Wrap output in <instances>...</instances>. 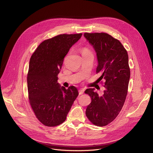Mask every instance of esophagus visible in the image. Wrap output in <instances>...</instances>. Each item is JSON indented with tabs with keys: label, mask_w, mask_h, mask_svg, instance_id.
I'll list each match as a JSON object with an SVG mask.
<instances>
[{
	"label": "esophagus",
	"mask_w": 153,
	"mask_h": 153,
	"mask_svg": "<svg viewBox=\"0 0 153 153\" xmlns=\"http://www.w3.org/2000/svg\"><path fill=\"white\" fill-rule=\"evenodd\" d=\"M83 92H84V90H82V89L79 90V95H82V94H83Z\"/></svg>",
	"instance_id": "1"
}]
</instances>
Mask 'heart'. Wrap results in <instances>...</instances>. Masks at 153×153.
Listing matches in <instances>:
<instances>
[{"instance_id":"heart-1","label":"heart","mask_w":153,"mask_h":153,"mask_svg":"<svg viewBox=\"0 0 153 153\" xmlns=\"http://www.w3.org/2000/svg\"><path fill=\"white\" fill-rule=\"evenodd\" d=\"M80 51H81V53H82V55H84V54H88V53H91L90 50L87 47H82L80 49Z\"/></svg>"}]
</instances>
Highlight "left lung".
Masks as SVG:
<instances>
[{"instance_id": "obj_1", "label": "left lung", "mask_w": 153, "mask_h": 153, "mask_svg": "<svg viewBox=\"0 0 153 153\" xmlns=\"http://www.w3.org/2000/svg\"><path fill=\"white\" fill-rule=\"evenodd\" d=\"M83 35L96 52V73L101 74L100 80H105L102 95L94 88L85 90L91 99L85 113L93 124L103 126L116 118L125 103L130 77L128 55L120 42L110 34L85 33Z\"/></svg>"}]
</instances>
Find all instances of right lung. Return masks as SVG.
I'll return each mask as SVG.
<instances>
[{
    "label": "right lung",
    "mask_w": 153,
    "mask_h": 153,
    "mask_svg": "<svg viewBox=\"0 0 153 153\" xmlns=\"http://www.w3.org/2000/svg\"><path fill=\"white\" fill-rule=\"evenodd\" d=\"M82 34H60L43 41L32 54L27 74L29 102L37 119L47 126H56L66 120L77 88L68 89L57 83V75L65 56Z\"/></svg>",
    "instance_id": "right-lung-1"
}]
</instances>
